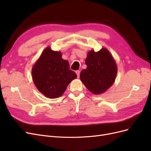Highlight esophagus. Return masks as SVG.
Masks as SVG:
<instances>
[{"mask_svg": "<svg viewBox=\"0 0 151 151\" xmlns=\"http://www.w3.org/2000/svg\"><path fill=\"white\" fill-rule=\"evenodd\" d=\"M76 74H77V77H79V76H80V70H77L76 72Z\"/></svg>", "mask_w": 151, "mask_h": 151, "instance_id": "1", "label": "esophagus"}]
</instances>
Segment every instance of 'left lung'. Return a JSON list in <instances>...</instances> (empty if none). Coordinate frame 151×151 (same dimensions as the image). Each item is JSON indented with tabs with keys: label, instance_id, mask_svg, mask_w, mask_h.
I'll list each match as a JSON object with an SVG mask.
<instances>
[{
	"label": "left lung",
	"instance_id": "left-lung-1",
	"mask_svg": "<svg viewBox=\"0 0 151 151\" xmlns=\"http://www.w3.org/2000/svg\"><path fill=\"white\" fill-rule=\"evenodd\" d=\"M85 63L87 68L80 74L83 83L94 94L106 92L113 84L117 74L116 63L111 53L105 48L97 52L91 50Z\"/></svg>",
	"mask_w": 151,
	"mask_h": 151
}]
</instances>
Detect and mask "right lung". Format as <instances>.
<instances>
[{
  "mask_svg": "<svg viewBox=\"0 0 151 151\" xmlns=\"http://www.w3.org/2000/svg\"><path fill=\"white\" fill-rule=\"evenodd\" d=\"M60 52L47 47L32 67V77L36 88L45 96L57 98L65 92L70 82L77 77L70 70L69 63L62 58Z\"/></svg>",
  "mask_w": 151,
  "mask_h": 151,
  "instance_id": "obj_1",
  "label": "right lung"
}]
</instances>
